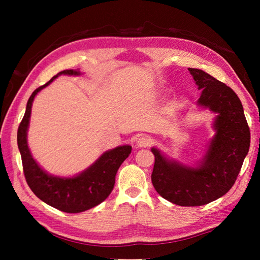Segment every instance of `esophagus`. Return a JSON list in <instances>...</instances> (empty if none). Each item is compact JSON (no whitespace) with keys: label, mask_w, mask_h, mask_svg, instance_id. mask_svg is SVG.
<instances>
[{"label":"esophagus","mask_w":260,"mask_h":260,"mask_svg":"<svg viewBox=\"0 0 260 260\" xmlns=\"http://www.w3.org/2000/svg\"><path fill=\"white\" fill-rule=\"evenodd\" d=\"M152 144H153V140L152 137H150L148 135H142L136 142V145L139 147H147V146H151Z\"/></svg>","instance_id":"obj_1"}]
</instances>
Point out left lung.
<instances>
[{"label":"left lung","mask_w":260,"mask_h":260,"mask_svg":"<svg viewBox=\"0 0 260 260\" xmlns=\"http://www.w3.org/2000/svg\"><path fill=\"white\" fill-rule=\"evenodd\" d=\"M189 71L201 90L198 108L215 114L214 135L201 159L193 165L152 147L155 156L152 183L165 200L182 207H199L221 198L234 185L249 151L250 132L240 99L230 87L203 70Z\"/></svg>","instance_id":"1"}]
</instances>
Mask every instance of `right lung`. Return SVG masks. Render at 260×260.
Listing matches in <instances>:
<instances>
[{
  "instance_id": "add662e5",
  "label": "right lung",
  "mask_w": 260,
  "mask_h": 260,
  "mask_svg": "<svg viewBox=\"0 0 260 260\" xmlns=\"http://www.w3.org/2000/svg\"><path fill=\"white\" fill-rule=\"evenodd\" d=\"M61 75L80 76L77 69L60 71L46 85L32 92L26 104L25 114L18 129V146L23 165L27 185L45 203L68 213H78L89 210L106 200L115 185L116 173L132 152L131 145H121L104 152L90 167L74 176L49 174L33 158L27 145V129L30 125L31 108L39 91L49 86Z\"/></svg>"
}]
</instances>
